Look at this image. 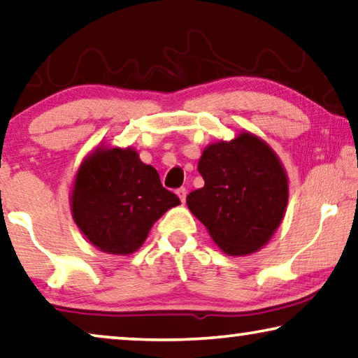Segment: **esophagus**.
Segmentation results:
<instances>
[{
    "mask_svg": "<svg viewBox=\"0 0 358 358\" xmlns=\"http://www.w3.org/2000/svg\"><path fill=\"white\" fill-rule=\"evenodd\" d=\"M177 194H178V197H180V201L185 202V201H186V194H188V191H186V188H180V189H177Z\"/></svg>",
    "mask_w": 358,
    "mask_h": 358,
    "instance_id": "34e87169",
    "label": "esophagus"
}]
</instances>
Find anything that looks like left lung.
<instances>
[{"label":"left lung","mask_w":358,"mask_h":358,"mask_svg":"<svg viewBox=\"0 0 358 358\" xmlns=\"http://www.w3.org/2000/svg\"><path fill=\"white\" fill-rule=\"evenodd\" d=\"M197 170L204 186L189 193L186 204L213 243L228 255H249L265 246L289 197L286 170L273 149L241 131L231 141L207 146Z\"/></svg>","instance_id":"left-lung-1"}]
</instances>
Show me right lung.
Masks as SVG:
<instances>
[{"instance_id": "obj_1", "label": "right lung", "mask_w": 358, "mask_h": 358, "mask_svg": "<svg viewBox=\"0 0 358 358\" xmlns=\"http://www.w3.org/2000/svg\"><path fill=\"white\" fill-rule=\"evenodd\" d=\"M180 199L133 148L98 146L80 164L71 193L73 222L94 248L128 255Z\"/></svg>"}]
</instances>
